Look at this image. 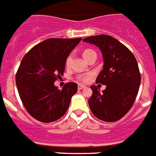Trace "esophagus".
<instances>
[{
  "label": "esophagus",
  "instance_id": "34e87169",
  "mask_svg": "<svg viewBox=\"0 0 156 156\" xmlns=\"http://www.w3.org/2000/svg\"><path fill=\"white\" fill-rule=\"evenodd\" d=\"M84 87H85V86H83V85H81V84L78 85V89H83Z\"/></svg>",
  "mask_w": 156,
  "mask_h": 156
}]
</instances>
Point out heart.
<instances>
[{"label":"heart","mask_w":156,"mask_h":156,"mask_svg":"<svg viewBox=\"0 0 156 156\" xmlns=\"http://www.w3.org/2000/svg\"><path fill=\"white\" fill-rule=\"evenodd\" d=\"M94 55H96L94 51L91 50V49H86L83 52V57L84 58V59L86 60V61H88L89 60V58ZM72 59H73V56L72 55H70L66 59V67H69L71 64L72 62ZM92 78V73H87V74H83V75H80V76H77V80H79L80 82H82V83H87L89 82L91 79Z\"/></svg>","instance_id":"1"}]
</instances>
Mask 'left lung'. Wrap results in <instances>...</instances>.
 Returning <instances> with one entry per match:
<instances>
[{"label": "left lung", "mask_w": 156, "mask_h": 156, "mask_svg": "<svg viewBox=\"0 0 156 156\" xmlns=\"http://www.w3.org/2000/svg\"><path fill=\"white\" fill-rule=\"evenodd\" d=\"M83 41L99 48L104 60L96 83L105 85L106 89L100 92L96 86H91L92 95L88 101L91 112L103 121H118L130 111L138 93L141 76L136 60L124 44L110 35H94Z\"/></svg>", "instance_id": "left-lung-1"}]
</instances>
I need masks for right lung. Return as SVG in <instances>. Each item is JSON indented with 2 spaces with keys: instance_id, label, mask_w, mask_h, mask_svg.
<instances>
[{
  "instance_id": "add662e5",
  "label": "right lung",
  "mask_w": 156,
  "mask_h": 156,
  "mask_svg": "<svg viewBox=\"0 0 156 156\" xmlns=\"http://www.w3.org/2000/svg\"><path fill=\"white\" fill-rule=\"evenodd\" d=\"M81 39L48 38L34 46L23 58L16 83L24 107L35 119L53 122L67 112L77 84L67 83L58 89L55 82L64 75L66 59Z\"/></svg>"
}]
</instances>
